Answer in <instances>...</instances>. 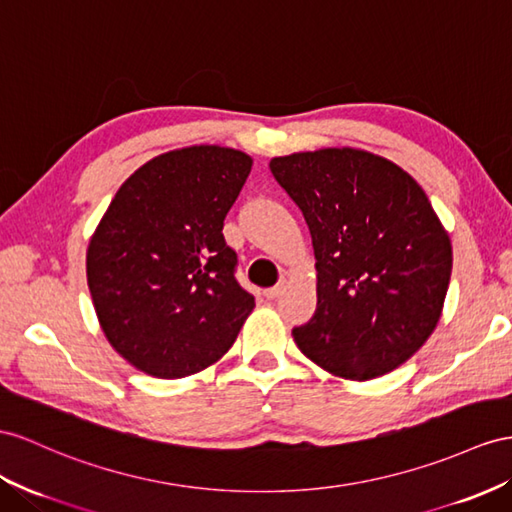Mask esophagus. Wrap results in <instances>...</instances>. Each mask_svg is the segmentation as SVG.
<instances>
[{"label":"esophagus","mask_w":512,"mask_h":512,"mask_svg":"<svg viewBox=\"0 0 512 512\" xmlns=\"http://www.w3.org/2000/svg\"><path fill=\"white\" fill-rule=\"evenodd\" d=\"M283 290H285V281L277 283L274 287H268V290H264V296H266L268 300H274V298H279V296L283 294Z\"/></svg>","instance_id":"1"}]
</instances>
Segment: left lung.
I'll list each match as a JSON object with an SVG mask.
<instances>
[{
    "label": "left lung",
    "instance_id": "obj_1",
    "mask_svg": "<svg viewBox=\"0 0 512 512\" xmlns=\"http://www.w3.org/2000/svg\"><path fill=\"white\" fill-rule=\"evenodd\" d=\"M270 170L316 253L318 307L294 326L296 346L350 381L398 368L435 331L452 274V244L426 192L357 149L274 157Z\"/></svg>",
    "mask_w": 512,
    "mask_h": 512
}]
</instances>
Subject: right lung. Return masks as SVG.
<instances>
[{
  "instance_id": "1",
  "label": "right lung",
  "mask_w": 512,
  "mask_h": 512,
  "mask_svg": "<svg viewBox=\"0 0 512 512\" xmlns=\"http://www.w3.org/2000/svg\"><path fill=\"white\" fill-rule=\"evenodd\" d=\"M251 166L227 147L168 151L140 166L101 218L86 255L88 290L108 342L138 370H205L253 311L222 235Z\"/></svg>"
}]
</instances>
